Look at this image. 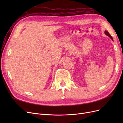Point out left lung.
I'll use <instances>...</instances> for the list:
<instances>
[{"instance_id":"left-lung-1","label":"left lung","mask_w":123,"mask_h":123,"mask_svg":"<svg viewBox=\"0 0 123 123\" xmlns=\"http://www.w3.org/2000/svg\"><path fill=\"white\" fill-rule=\"evenodd\" d=\"M105 34L107 36H108V37H109L113 40V38H112V36H111L110 35V34H109V32H108L107 31H105Z\"/></svg>"}]
</instances>
